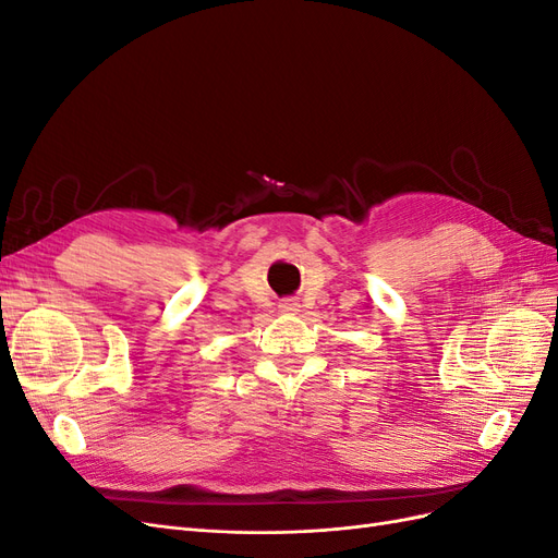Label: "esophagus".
Masks as SVG:
<instances>
[{"mask_svg": "<svg viewBox=\"0 0 558 558\" xmlns=\"http://www.w3.org/2000/svg\"><path fill=\"white\" fill-rule=\"evenodd\" d=\"M279 310L283 314H298L300 312V302L298 300H283L281 305H279Z\"/></svg>", "mask_w": 558, "mask_h": 558, "instance_id": "esophagus-1", "label": "esophagus"}]
</instances>
